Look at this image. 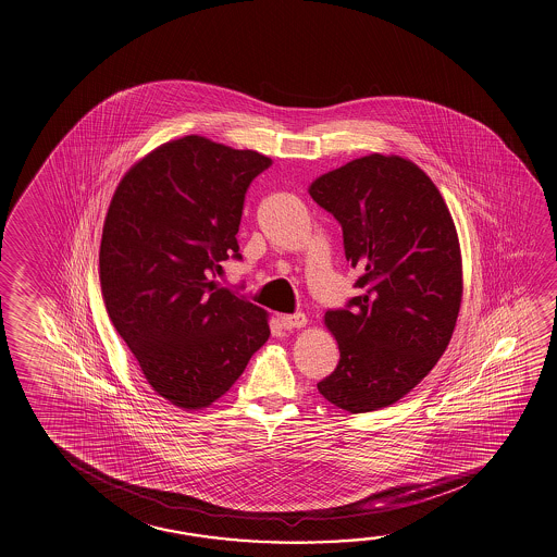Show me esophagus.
Returning <instances> with one entry per match:
<instances>
[{
	"label": "esophagus",
	"instance_id": "1",
	"mask_svg": "<svg viewBox=\"0 0 557 557\" xmlns=\"http://www.w3.org/2000/svg\"><path fill=\"white\" fill-rule=\"evenodd\" d=\"M283 329L295 330V329H305L307 326V317L301 314V312H297V314H283L282 319Z\"/></svg>",
	"mask_w": 557,
	"mask_h": 557
}]
</instances>
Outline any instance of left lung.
<instances>
[{
  "label": "left lung",
  "mask_w": 557,
  "mask_h": 557,
  "mask_svg": "<svg viewBox=\"0 0 557 557\" xmlns=\"http://www.w3.org/2000/svg\"><path fill=\"white\" fill-rule=\"evenodd\" d=\"M344 231L361 272L349 309L329 310L339 361L319 393L349 413L381 410L428 376L445 354L462 302L455 221L420 166L400 156L359 157L309 186Z\"/></svg>",
  "instance_id": "1"
}]
</instances>
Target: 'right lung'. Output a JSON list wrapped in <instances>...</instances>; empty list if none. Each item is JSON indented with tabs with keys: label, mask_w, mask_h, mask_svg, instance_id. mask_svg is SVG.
Listing matches in <instances>:
<instances>
[{
	"label": "right lung",
	"mask_w": 557,
	"mask_h": 557,
	"mask_svg": "<svg viewBox=\"0 0 557 557\" xmlns=\"http://www.w3.org/2000/svg\"><path fill=\"white\" fill-rule=\"evenodd\" d=\"M272 164L203 136L156 147L122 176L102 225V299L149 386L186 411L220 400L270 337V314L210 272L238 255L245 194Z\"/></svg>",
	"instance_id": "obj_1"
}]
</instances>
